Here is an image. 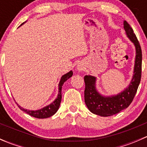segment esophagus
<instances>
[{
	"instance_id": "34e87169",
	"label": "esophagus",
	"mask_w": 147,
	"mask_h": 147,
	"mask_svg": "<svg viewBox=\"0 0 147 147\" xmlns=\"http://www.w3.org/2000/svg\"><path fill=\"white\" fill-rule=\"evenodd\" d=\"M77 68H78V70H79V71H82L83 69V67L80 65H78V66H77Z\"/></svg>"
}]
</instances>
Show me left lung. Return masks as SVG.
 Segmentation results:
<instances>
[{"label":"left lung","instance_id":"obj_1","mask_svg":"<svg viewBox=\"0 0 147 147\" xmlns=\"http://www.w3.org/2000/svg\"><path fill=\"white\" fill-rule=\"evenodd\" d=\"M124 29L127 38L134 44L136 50L134 72L129 85L117 94L105 96L100 94L96 87L97 78L92 75H85L84 102L89 110L94 115L101 117H109L119 113L129 106L132 102L142 76V54L140 45L131 26L126 20L124 21Z\"/></svg>","mask_w":147,"mask_h":147}]
</instances>
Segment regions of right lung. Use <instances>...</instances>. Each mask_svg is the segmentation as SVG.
Returning a JSON list of instances; mask_svg holds the SVG:
<instances>
[{"instance_id": "obj_1", "label": "right lung", "mask_w": 147, "mask_h": 147, "mask_svg": "<svg viewBox=\"0 0 147 147\" xmlns=\"http://www.w3.org/2000/svg\"><path fill=\"white\" fill-rule=\"evenodd\" d=\"M26 22L22 23L20 26H23ZM72 75H73V72H72V70H70L69 72L65 74L64 75L61 77V79H60V82H59L58 84V94H57V96L55 98V100L52 103H50V105H47V106L41 108V109H38V110H29V109H24V108L21 107L18 104H17L18 106L22 111L26 112V113L30 115V116L33 117L38 118V119H45V118L52 117L57 112L59 107H60V102H61L62 100V87H63V84L69 78H70L72 76Z\"/></svg>"}]
</instances>
